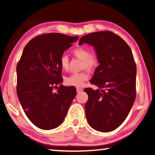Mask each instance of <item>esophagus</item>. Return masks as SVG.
Masks as SVG:
<instances>
[{"instance_id": "esophagus-1", "label": "esophagus", "mask_w": 155, "mask_h": 155, "mask_svg": "<svg viewBox=\"0 0 155 155\" xmlns=\"http://www.w3.org/2000/svg\"><path fill=\"white\" fill-rule=\"evenodd\" d=\"M76 90H77L78 93H79V92H80V91H82V88H81V87H77Z\"/></svg>"}]
</instances>
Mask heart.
Returning a JSON list of instances; mask_svg holds the SVG:
<instances>
[{
	"instance_id": "heart-1",
	"label": "heart",
	"mask_w": 155,
	"mask_h": 155,
	"mask_svg": "<svg viewBox=\"0 0 155 155\" xmlns=\"http://www.w3.org/2000/svg\"><path fill=\"white\" fill-rule=\"evenodd\" d=\"M73 54L76 58L82 61V68L89 71H93L98 66V61L95 56L91 55L90 51L82 48H78L72 51ZM59 64L63 70L66 71L68 68V58L66 55H62L59 60ZM89 79L88 74L85 72L73 73L65 78V83L69 86L82 87L84 82Z\"/></svg>"
}]
</instances>
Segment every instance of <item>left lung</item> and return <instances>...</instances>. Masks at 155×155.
I'll list each match as a JSON object with an SVG mask.
<instances>
[{"mask_svg": "<svg viewBox=\"0 0 155 155\" xmlns=\"http://www.w3.org/2000/svg\"><path fill=\"white\" fill-rule=\"evenodd\" d=\"M93 46L99 65L90 83L98 87L84 89L88 95L85 113L89 124L96 131L110 132L122 124L136 98V66L131 48L110 31L85 35L79 45Z\"/></svg>", "mask_w": 155, "mask_h": 155, "instance_id": "1", "label": "left lung"}]
</instances>
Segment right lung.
<instances>
[{"instance_id":"obj_1","label":"right lung","mask_w":155,"mask_h":155,"mask_svg":"<svg viewBox=\"0 0 155 155\" xmlns=\"http://www.w3.org/2000/svg\"><path fill=\"white\" fill-rule=\"evenodd\" d=\"M78 40V36L50 33L31 40L24 49L17 66V93L26 116L40 129L59 127L75 97V87L61 84L59 60ZM57 84L60 87L54 93Z\"/></svg>"}]
</instances>
